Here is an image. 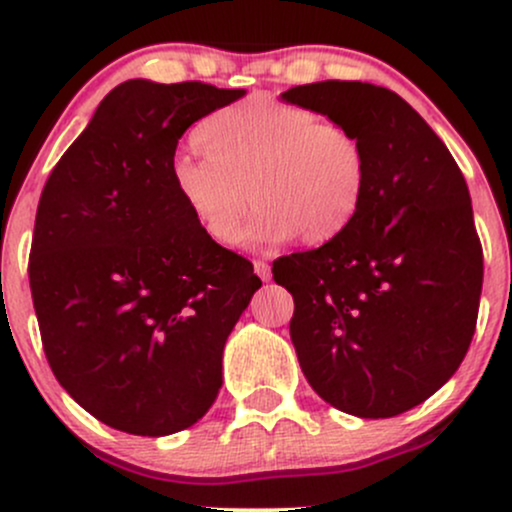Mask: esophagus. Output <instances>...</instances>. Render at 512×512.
Returning a JSON list of instances; mask_svg holds the SVG:
<instances>
[{"label":"esophagus","mask_w":512,"mask_h":512,"mask_svg":"<svg viewBox=\"0 0 512 512\" xmlns=\"http://www.w3.org/2000/svg\"><path fill=\"white\" fill-rule=\"evenodd\" d=\"M252 267H255V274L260 276L262 281L272 279V267H269V264L264 260H255V262H252Z\"/></svg>","instance_id":"esophagus-1"}]
</instances>
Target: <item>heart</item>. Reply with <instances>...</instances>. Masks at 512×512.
Wrapping results in <instances>:
<instances>
[{
  "label": "heart",
  "mask_w": 512,
  "mask_h": 512,
  "mask_svg": "<svg viewBox=\"0 0 512 512\" xmlns=\"http://www.w3.org/2000/svg\"><path fill=\"white\" fill-rule=\"evenodd\" d=\"M207 156L178 151L170 180L180 202L219 245L238 240L240 223L252 248L330 243L349 228L363 202L366 149L349 127L320 120L313 110L250 96L209 115L197 129Z\"/></svg>",
  "instance_id": "b5f03b06"
}]
</instances>
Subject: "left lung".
<instances>
[{
  "instance_id": "1",
  "label": "left lung",
  "mask_w": 512,
  "mask_h": 512,
  "mask_svg": "<svg viewBox=\"0 0 512 512\" xmlns=\"http://www.w3.org/2000/svg\"><path fill=\"white\" fill-rule=\"evenodd\" d=\"M281 101L349 127L368 161L342 236L272 267L296 303L298 363L332 407L390 419L448 383L474 337L484 257L467 182L390 88L332 79L289 88Z\"/></svg>"
}]
</instances>
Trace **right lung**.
I'll return each mask as SVG.
<instances>
[{
  "label": "right lung",
  "mask_w": 512,
  "mask_h": 512,
  "mask_svg": "<svg viewBox=\"0 0 512 512\" xmlns=\"http://www.w3.org/2000/svg\"><path fill=\"white\" fill-rule=\"evenodd\" d=\"M245 88L115 86L40 195L28 262L48 363L76 404L132 436H170L221 390L228 334L262 286L192 219L170 180L185 129Z\"/></svg>",
  "instance_id": "right-lung-1"
}]
</instances>
